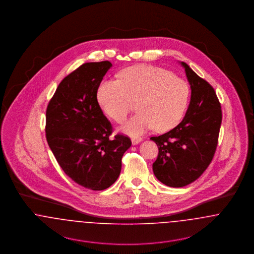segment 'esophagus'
Masks as SVG:
<instances>
[{
  "label": "esophagus",
  "mask_w": 254,
  "mask_h": 254,
  "mask_svg": "<svg viewBox=\"0 0 254 254\" xmlns=\"http://www.w3.org/2000/svg\"><path fill=\"white\" fill-rule=\"evenodd\" d=\"M141 141H142V138H138V137H136V138H132V139H131L132 145H138Z\"/></svg>",
  "instance_id": "esophagus-1"
}]
</instances>
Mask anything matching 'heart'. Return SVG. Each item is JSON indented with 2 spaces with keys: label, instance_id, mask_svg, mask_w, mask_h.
<instances>
[{
  "label": "heart",
  "instance_id": "1",
  "mask_svg": "<svg viewBox=\"0 0 254 254\" xmlns=\"http://www.w3.org/2000/svg\"><path fill=\"white\" fill-rule=\"evenodd\" d=\"M97 101L109 118L123 123L136 102L139 111L122 127L136 136L154 127L165 132L175 127L185 114L190 87L168 70L148 64L124 69L119 80H104L97 88Z\"/></svg>",
  "mask_w": 254,
  "mask_h": 254
}]
</instances>
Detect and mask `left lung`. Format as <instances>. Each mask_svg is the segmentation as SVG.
<instances>
[{
	"mask_svg": "<svg viewBox=\"0 0 254 254\" xmlns=\"http://www.w3.org/2000/svg\"><path fill=\"white\" fill-rule=\"evenodd\" d=\"M191 97L181 123L169 132L150 139L158 157L152 165L159 181L182 188L197 180L214 156L222 123V110L214 88L184 62Z\"/></svg>",
	"mask_w": 254,
	"mask_h": 254,
	"instance_id": "1",
	"label": "left lung"
}]
</instances>
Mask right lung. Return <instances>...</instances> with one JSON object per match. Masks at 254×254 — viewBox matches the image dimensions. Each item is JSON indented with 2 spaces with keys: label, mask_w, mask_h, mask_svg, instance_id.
Returning <instances> with one entry per match:
<instances>
[{
  "label": "right lung",
  "mask_w": 254,
  "mask_h": 254,
  "mask_svg": "<svg viewBox=\"0 0 254 254\" xmlns=\"http://www.w3.org/2000/svg\"><path fill=\"white\" fill-rule=\"evenodd\" d=\"M112 66L109 61L85 63L61 82L49 101L46 135L58 164L85 189L103 190L118 179L127 136L112 133L97 101V88Z\"/></svg>",
  "instance_id": "add662e5"
}]
</instances>
